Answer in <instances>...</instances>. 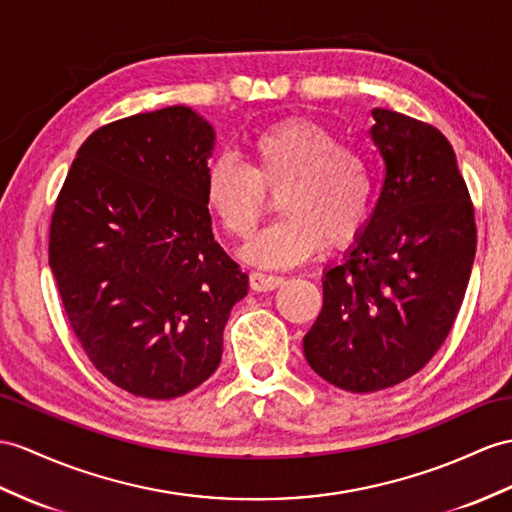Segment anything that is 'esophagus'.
<instances>
[{
    "instance_id": "obj_1",
    "label": "esophagus",
    "mask_w": 512,
    "mask_h": 512,
    "mask_svg": "<svg viewBox=\"0 0 512 512\" xmlns=\"http://www.w3.org/2000/svg\"><path fill=\"white\" fill-rule=\"evenodd\" d=\"M284 284L282 276H271V273H263V271H252L249 273V286L256 293H265V291H273L278 286Z\"/></svg>"
}]
</instances>
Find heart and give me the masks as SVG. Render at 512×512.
Instances as JSON below:
<instances>
[{
    "instance_id": "obj_1",
    "label": "heart",
    "mask_w": 512,
    "mask_h": 512,
    "mask_svg": "<svg viewBox=\"0 0 512 512\" xmlns=\"http://www.w3.org/2000/svg\"><path fill=\"white\" fill-rule=\"evenodd\" d=\"M249 165L232 156L210 162L204 199L221 228L247 239L265 213L267 193L278 195L282 217L245 247L260 267H291L313 256L326 239L345 245L365 226L373 199V171L356 149L339 145L326 128L284 121L256 134Z\"/></svg>"
}]
</instances>
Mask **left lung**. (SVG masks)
Instances as JSON below:
<instances>
[{
    "label": "left lung",
    "mask_w": 512,
    "mask_h": 512,
    "mask_svg": "<svg viewBox=\"0 0 512 512\" xmlns=\"http://www.w3.org/2000/svg\"><path fill=\"white\" fill-rule=\"evenodd\" d=\"M384 162L376 208L341 263L323 271V308L304 336L317 376L352 393L408 380L450 334L476 256L467 184L445 136L373 108Z\"/></svg>",
    "instance_id": "1"
}]
</instances>
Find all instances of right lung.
I'll use <instances>...</instances> for the list:
<instances>
[{
  "label": "right lung",
  "mask_w": 512,
  "mask_h": 512,
  "mask_svg": "<svg viewBox=\"0 0 512 512\" xmlns=\"http://www.w3.org/2000/svg\"><path fill=\"white\" fill-rule=\"evenodd\" d=\"M215 128L186 106L112 121L78 149L49 230L73 332L119 389L171 400L213 376L249 278L204 199Z\"/></svg>",
  "instance_id": "right-lung-1"
}]
</instances>
